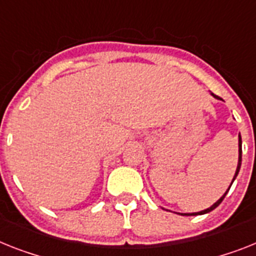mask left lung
Here are the masks:
<instances>
[{
	"label": "left lung",
	"mask_w": 256,
	"mask_h": 256,
	"mask_svg": "<svg viewBox=\"0 0 256 256\" xmlns=\"http://www.w3.org/2000/svg\"><path fill=\"white\" fill-rule=\"evenodd\" d=\"M211 95L214 96V98H218V96L214 95V94H211ZM241 162H242V138H241V134H240V135H238V164H237V169H236V173H234L233 180H232V184H233L234 180H236V178H237L238 173H240V169H241ZM232 184H230V186H232ZM230 186H229V188H228V190L225 191L224 195H222V196H221L220 199H218V200L216 202V203H214V204H212L211 207L207 208V210H203V211H199V212H192V214H182V216H196V214H208V212L214 211V208L218 207V204H220L221 202L224 200L225 195L228 194V191H229V188H230ZM162 210H165V208H162ZM165 211H168V210H165ZM174 214H177V212H174Z\"/></svg>",
	"instance_id": "1"
}]
</instances>
